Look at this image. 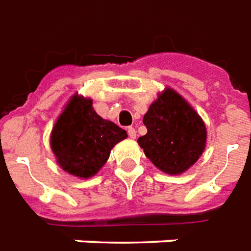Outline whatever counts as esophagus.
I'll return each mask as SVG.
<instances>
[{"instance_id":"34e87169","label":"esophagus","mask_w":251,"mask_h":251,"mask_svg":"<svg viewBox=\"0 0 251 251\" xmlns=\"http://www.w3.org/2000/svg\"><path fill=\"white\" fill-rule=\"evenodd\" d=\"M128 136H129V138H132V140H135L136 138V129L133 127H129L128 128Z\"/></svg>"}]
</instances>
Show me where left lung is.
Masks as SVG:
<instances>
[{
    "mask_svg": "<svg viewBox=\"0 0 251 251\" xmlns=\"http://www.w3.org/2000/svg\"><path fill=\"white\" fill-rule=\"evenodd\" d=\"M148 133L138 137L150 162L164 174L181 175L203 153L205 122L185 98L167 87L158 93L142 119Z\"/></svg>",
    "mask_w": 251,
    "mask_h": 251,
    "instance_id": "obj_1",
    "label": "left lung"
}]
</instances>
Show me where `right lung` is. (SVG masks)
<instances>
[{
    "label": "right lung",
    "instance_id": "add662e5",
    "mask_svg": "<svg viewBox=\"0 0 251 251\" xmlns=\"http://www.w3.org/2000/svg\"><path fill=\"white\" fill-rule=\"evenodd\" d=\"M92 98L75 93L66 103L50 133V148L58 166L79 179H89L101 170L127 132L98 115Z\"/></svg>",
    "mask_w": 251,
    "mask_h": 251
}]
</instances>
